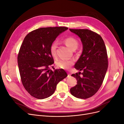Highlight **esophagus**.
I'll return each instance as SVG.
<instances>
[{
	"mask_svg": "<svg viewBox=\"0 0 124 124\" xmlns=\"http://www.w3.org/2000/svg\"><path fill=\"white\" fill-rule=\"evenodd\" d=\"M71 77V74L70 73H68V77H67L69 78V77Z\"/></svg>",
	"mask_w": 124,
	"mask_h": 124,
	"instance_id": "1",
	"label": "esophagus"
}]
</instances>
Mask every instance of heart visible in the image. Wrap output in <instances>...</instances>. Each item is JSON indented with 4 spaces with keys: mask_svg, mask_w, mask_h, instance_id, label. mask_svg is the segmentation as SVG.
Segmentation results:
<instances>
[{
    "mask_svg": "<svg viewBox=\"0 0 124 124\" xmlns=\"http://www.w3.org/2000/svg\"><path fill=\"white\" fill-rule=\"evenodd\" d=\"M67 46L70 47L71 49L74 50L78 47V41L74 37H67L62 40ZM56 48H57V43L56 42H53L51 43L50 46V51L51 54L55 57L56 55ZM74 63V61L72 59H59L56 62V65L60 68L63 69H68L72 66Z\"/></svg>",
    "mask_w": 124,
    "mask_h": 124,
    "instance_id": "b5f03b06",
    "label": "heart"
}]
</instances>
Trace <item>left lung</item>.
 <instances>
[{
	"instance_id": "left-lung-1",
	"label": "left lung",
	"mask_w": 124,
	"mask_h": 124,
	"mask_svg": "<svg viewBox=\"0 0 124 124\" xmlns=\"http://www.w3.org/2000/svg\"><path fill=\"white\" fill-rule=\"evenodd\" d=\"M77 35L83 44V52L74 66L81 73L72 74L77 84L71 88L73 96L87 99L94 95L102 85L108 67L107 51L99 34L87 29H69ZM82 76H80V74Z\"/></svg>"
}]
</instances>
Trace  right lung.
<instances>
[{
  "instance_id": "1",
  "label": "right lung",
  "mask_w": 124,
  "mask_h": 124,
  "mask_svg": "<svg viewBox=\"0 0 124 124\" xmlns=\"http://www.w3.org/2000/svg\"><path fill=\"white\" fill-rule=\"evenodd\" d=\"M66 27H44L34 30L26 36L20 48L17 62L21 79L25 89L36 98L43 99L54 93L60 81L67 77L62 69L53 71L54 63L50 46Z\"/></svg>"
}]
</instances>
